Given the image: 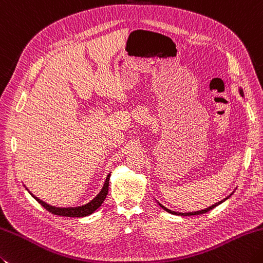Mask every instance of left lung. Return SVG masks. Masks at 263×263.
<instances>
[{"label": "left lung", "mask_w": 263, "mask_h": 263, "mask_svg": "<svg viewBox=\"0 0 263 263\" xmlns=\"http://www.w3.org/2000/svg\"><path fill=\"white\" fill-rule=\"evenodd\" d=\"M239 95L243 97L244 96V92H243V90L241 89H239ZM230 195H233V194H230ZM230 196H228L227 198H224V199H222V200H220V202H218V203H215L214 205H212V206H210V208H208V209H205V210H200V211H196V212H188V213H179V212H174V211H171V210H168V209H166V208H164L162 204H159V206H161L162 209H164L166 211V212H168V213H171V214H176V215H182V217H190V215H199V214H204V213H206V212H209V211H211L212 209H214L215 206H218V205H220L221 203H223L226 199H228Z\"/></svg>", "instance_id": "left-lung-1"}]
</instances>
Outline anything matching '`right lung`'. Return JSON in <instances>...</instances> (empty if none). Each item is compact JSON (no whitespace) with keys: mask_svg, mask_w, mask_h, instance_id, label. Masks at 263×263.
I'll use <instances>...</instances> for the list:
<instances>
[{"mask_svg":"<svg viewBox=\"0 0 263 263\" xmlns=\"http://www.w3.org/2000/svg\"><path fill=\"white\" fill-rule=\"evenodd\" d=\"M109 178L110 174H108L106 178V181L104 183V187H102L101 192L97 195V196L85 205H82V206H77V208H55V206H51V205L46 204L43 200H41L40 198L35 197L32 193H29L32 196L37 200V202L42 205V206L49 211L54 215H61V217H70V218H81V217H86V215H90L95 212L97 209H99L101 206V204L104 203V200L108 194V186H109Z\"/></svg>","mask_w":263,"mask_h":263,"instance_id":"1","label":"right lung"}]
</instances>
